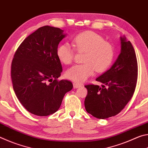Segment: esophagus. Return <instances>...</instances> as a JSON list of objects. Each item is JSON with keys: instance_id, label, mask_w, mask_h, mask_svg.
<instances>
[{"instance_id": "obj_1", "label": "esophagus", "mask_w": 148, "mask_h": 148, "mask_svg": "<svg viewBox=\"0 0 148 148\" xmlns=\"http://www.w3.org/2000/svg\"><path fill=\"white\" fill-rule=\"evenodd\" d=\"M73 86H74V88H78V87H81V86H80L79 84H77V83H74Z\"/></svg>"}]
</instances>
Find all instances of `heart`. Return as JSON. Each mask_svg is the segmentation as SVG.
<instances>
[{"instance_id":"heart-1","label":"heart","mask_w":148,"mask_h":148,"mask_svg":"<svg viewBox=\"0 0 148 148\" xmlns=\"http://www.w3.org/2000/svg\"><path fill=\"white\" fill-rule=\"evenodd\" d=\"M74 48L79 53L84 52V63L76 64L66 72L67 78L75 82H83L97 72H102L111 66L115 56L114 47L103 36L97 32L87 31L77 34L72 40ZM57 57L62 63L71 64L74 59L75 49L68 44L59 45Z\"/></svg>"}]
</instances>
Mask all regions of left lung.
Segmentation results:
<instances>
[{"label":"left lung","mask_w":148,"mask_h":148,"mask_svg":"<svg viewBox=\"0 0 148 148\" xmlns=\"http://www.w3.org/2000/svg\"><path fill=\"white\" fill-rule=\"evenodd\" d=\"M121 51L108 71L97 77L102 87L86 85L87 94L84 104L86 111L98 119L118 114L133 96L138 79V62L130 41L121 38ZM106 86V87H105Z\"/></svg>","instance_id":"left-lung-1"}]
</instances>
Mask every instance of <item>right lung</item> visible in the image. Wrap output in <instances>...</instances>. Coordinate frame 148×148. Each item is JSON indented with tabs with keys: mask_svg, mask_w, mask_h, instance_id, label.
Listing matches in <instances>:
<instances>
[{
	"mask_svg": "<svg viewBox=\"0 0 148 148\" xmlns=\"http://www.w3.org/2000/svg\"><path fill=\"white\" fill-rule=\"evenodd\" d=\"M57 27L44 26L19 45L11 66L13 88L27 111L38 116L57 112L66 92L73 87L68 80H59L62 71L57 57L58 45L65 35Z\"/></svg>",
	"mask_w": 148,
	"mask_h": 148,
	"instance_id": "obj_1",
	"label": "right lung"
}]
</instances>
